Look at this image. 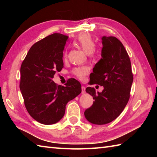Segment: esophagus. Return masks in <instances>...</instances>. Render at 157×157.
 Segmentation results:
<instances>
[{
	"mask_svg": "<svg viewBox=\"0 0 157 157\" xmlns=\"http://www.w3.org/2000/svg\"><path fill=\"white\" fill-rule=\"evenodd\" d=\"M86 92V88L84 86H82V94H84Z\"/></svg>",
	"mask_w": 157,
	"mask_h": 157,
	"instance_id": "34e87169",
	"label": "esophagus"
}]
</instances>
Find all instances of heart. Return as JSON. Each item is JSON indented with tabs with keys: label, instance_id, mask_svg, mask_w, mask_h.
<instances>
[{
	"label": "heart",
	"instance_id": "obj_1",
	"mask_svg": "<svg viewBox=\"0 0 157 157\" xmlns=\"http://www.w3.org/2000/svg\"><path fill=\"white\" fill-rule=\"evenodd\" d=\"M73 44L82 49L86 54L90 55L92 58H95L97 56V53L94 51L95 42L92 36L88 34L84 33L79 35L73 42ZM65 56L67 57V52H65ZM88 73V69L87 67H78L73 70V74L80 79H84Z\"/></svg>",
	"mask_w": 157,
	"mask_h": 157
}]
</instances>
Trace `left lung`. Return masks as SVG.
Segmentation results:
<instances>
[{
  "label": "left lung",
  "mask_w": 157,
  "mask_h": 157,
  "mask_svg": "<svg viewBox=\"0 0 157 157\" xmlns=\"http://www.w3.org/2000/svg\"><path fill=\"white\" fill-rule=\"evenodd\" d=\"M101 60L90 75V84L103 86L101 92L94 88L86 91L92 96L93 105L84 112L86 119L96 125H104L115 120L128 104L133 73L131 61L124 46L113 36H103Z\"/></svg>",
  "instance_id": "obj_1"
}]
</instances>
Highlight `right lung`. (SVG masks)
<instances>
[{"instance_id": "obj_1", "label": "right lung", "mask_w": 157, "mask_h": 157, "mask_svg": "<svg viewBox=\"0 0 157 157\" xmlns=\"http://www.w3.org/2000/svg\"><path fill=\"white\" fill-rule=\"evenodd\" d=\"M68 36L55 33L37 42L29 50L21 66L19 88L25 108L36 121L44 125L57 123L65 106L82 92L81 84L69 79L65 86L52 81L63 67V55Z\"/></svg>"}]
</instances>
